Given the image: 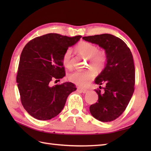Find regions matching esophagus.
<instances>
[{
	"label": "esophagus",
	"instance_id": "esophagus-1",
	"mask_svg": "<svg viewBox=\"0 0 151 151\" xmlns=\"http://www.w3.org/2000/svg\"><path fill=\"white\" fill-rule=\"evenodd\" d=\"M78 90L79 91H81V93H86L88 91V89H82V88H78Z\"/></svg>",
	"mask_w": 151,
	"mask_h": 151
}]
</instances>
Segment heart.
Returning <instances> with one entry per match:
<instances>
[{
	"mask_svg": "<svg viewBox=\"0 0 151 151\" xmlns=\"http://www.w3.org/2000/svg\"><path fill=\"white\" fill-rule=\"evenodd\" d=\"M76 50L82 56L89 59L90 66L96 70H101L104 67L106 61V55L104 51L99 50L95 45L87 41H81L76 45ZM71 55L72 51L70 49H67L63 55V65L67 69L72 67ZM95 73L92 69L76 70L69 74L68 79L76 85L86 86L93 79Z\"/></svg>",
	"mask_w": 151,
	"mask_h": 151,
	"instance_id": "1",
	"label": "heart"
}]
</instances>
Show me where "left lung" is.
<instances>
[{"instance_id":"left-lung-1","label":"left lung","mask_w":151,"mask_h":151,"mask_svg":"<svg viewBox=\"0 0 151 151\" xmlns=\"http://www.w3.org/2000/svg\"><path fill=\"white\" fill-rule=\"evenodd\" d=\"M82 39L98 45L106 55L104 69L95 81L96 84L105 85L104 91L95 90L98 102L90 106L89 111L99 121H114L123 113L134 91L135 67L132 52L123 40L111 34L86 36Z\"/></svg>"}]
</instances>
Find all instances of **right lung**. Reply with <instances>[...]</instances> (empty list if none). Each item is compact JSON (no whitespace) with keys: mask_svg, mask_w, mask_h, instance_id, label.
I'll return each instance as SVG.
<instances>
[{"mask_svg":"<svg viewBox=\"0 0 151 151\" xmlns=\"http://www.w3.org/2000/svg\"><path fill=\"white\" fill-rule=\"evenodd\" d=\"M81 37L47 34L32 40L22 49L16 81L22 106L36 119L56 117L76 89L71 82L52 86V81L65 76L63 54Z\"/></svg>","mask_w":151,"mask_h":151,"instance_id":"obj_1","label":"right lung"}]
</instances>
